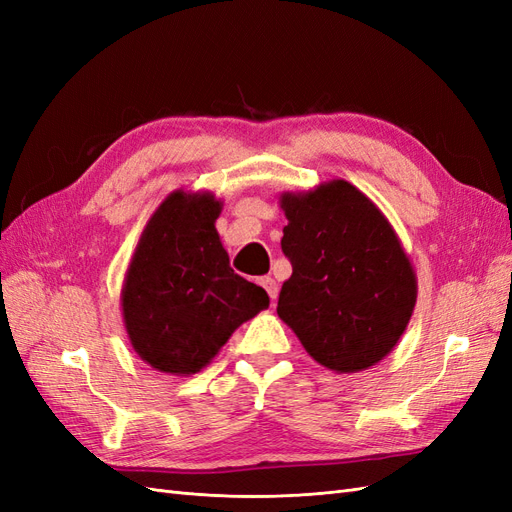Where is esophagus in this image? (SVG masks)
I'll use <instances>...</instances> for the list:
<instances>
[{"instance_id": "esophagus-1", "label": "esophagus", "mask_w": 512, "mask_h": 512, "mask_svg": "<svg viewBox=\"0 0 512 512\" xmlns=\"http://www.w3.org/2000/svg\"><path fill=\"white\" fill-rule=\"evenodd\" d=\"M260 286L269 292L271 301H275V299H277V292H280V286H277V282L273 280V277H269V275L260 277Z\"/></svg>"}]
</instances>
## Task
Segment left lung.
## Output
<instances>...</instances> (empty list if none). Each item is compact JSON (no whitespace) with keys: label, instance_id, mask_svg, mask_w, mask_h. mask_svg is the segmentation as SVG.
<instances>
[{"label":"left lung","instance_id":"obj_1","mask_svg":"<svg viewBox=\"0 0 512 512\" xmlns=\"http://www.w3.org/2000/svg\"><path fill=\"white\" fill-rule=\"evenodd\" d=\"M292 265L277 316L316 363L356 374L380 363L416 305V273L395 228L359 188L333 179L282 192Z\"/></svg>","mask_w":512,"mask_h":512}]
</instances>
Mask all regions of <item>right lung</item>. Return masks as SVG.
Wrapping results in <instances>:
<instances>
[{"mask_svg":"<svg viewBox=\"0 0 512 512\" xmlns=\"http://www.w3.org/2000/svg\"><path fill=\"white\" fill-rule=\"evenodd\" d=\"M222 200L175 190L153 211L128 265L121 316L134 352L153 369L192 376L207 367L269 294L230 269L215 220Z\"/></svg>","mask_w":512,"mask_h":512,"instance_id":"right-lung-1","label":"right lung"}]
</instances>
